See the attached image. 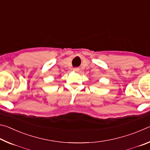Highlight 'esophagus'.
<instances>
[{
  "mask_svg": "<svg viewBox=\"0 0 150 150\" xmlns=\"http://www.w3.org/2000/svg\"><path fill=\"white\" fill-rule=\"evenodd\" d=\"M73 71H75V72H78L79 71V68H73Z\"/></svg>",
  "mask_w": 150,
  "mask_h": 150,
  "instance_id": "obj_1",
  "label": "esophagus"
}]
</instances>
